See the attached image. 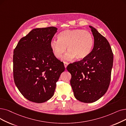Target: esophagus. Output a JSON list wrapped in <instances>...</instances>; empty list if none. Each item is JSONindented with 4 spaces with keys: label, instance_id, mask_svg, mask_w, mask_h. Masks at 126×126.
Here are the masks:
<instances>
[{
    "label": "esophagus",
    "instance_id": "esophagus-1",
    "mask_svg": "<svg viewBox=\"0 0 126 126\" xmlns=\"http://www.w3.org/2000/svg\"><path fill=\"white\" fill-rule=\"evenodd\" d=\"M64 66H65V68H66V67L67 66V65H68V63L67 62H64Z\"/></svg>",
    "mask_w": 126,
    "mask_h": 126
}]
</instances>
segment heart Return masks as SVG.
Returning a JSON list of instances; mask_svg holds the SVG:
<instances>
[{
  "label": "heart",
  "mask_w": 126,
  "mask_h": 126,
  "mask_svg": "<svg viewBox=\"0 0 126 126\" xmlns=\"http://www.w3.org/2000/svg\"><path fill=\"white\" fill-rule=\"evenodd\" d=\"M50 47L57 59L61 58L66 50L68 51L63 57L65 61H70L76 58L82 60L87 57L92 51L94 40L91 33L82 29H69L62 31L58 39H53Z\"/></svg>",
  "instance_id": "obj_1"
}]
</instances>
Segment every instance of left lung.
Wrapping results in <instances>:
<instances>
[{
	"mask_svg": "<svg viewBox=\"0 0 126 126\" xmlns=\"http://www.w3.org/2000/svg\"><path fill=\"white\" fill-rule=\"evenodd\" d=\"M94 39L89 55L69 64L66 69L72 75L70 83L77 99L84 103L98 100L105 94L110 83L113 54L108 40L89 26Z\"/></svg>",
	"mask_w": 126,
	"mask_h": 126,
	"instance_id": "left-lung-1",
	"label": "left lung"
}]
</instances>
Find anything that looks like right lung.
I'll return each instance as SVG.
<instances>
[{"label":"right lung","instance_id":"obj_1","mask_svg":"<svg viewBox=\"0 0 126 126\" xmlns=\"http://www.w3.org/2000/svg\"><path fill=\"white\" fill-rule=\"evenodd\" d=\"M58 29H32L21 38L13 52V77L17 89L28 100L42 103L53 96L65 67L54 56L50 42Z\"/></svg>","mask_w":126,"mask_h":126}]
</instances>
